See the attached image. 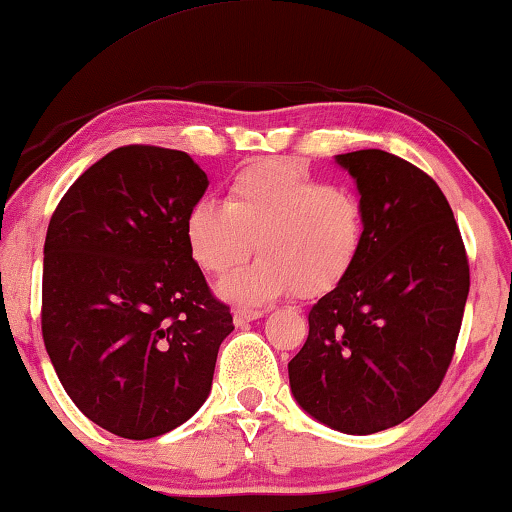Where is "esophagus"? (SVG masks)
<instances>
[{"label": "esophagus", "mask_w": 512, "mask_h": 512, "mask_svg": "<svg viewBox=\"0 0 512 512\" xmlns=\"http://www.w3.org/2000/svg\"><path fill=\"white\" fill-rule=\"evenodd\" d=\"M264 315V310H253V308H236L234 310V324H246V322H255Z\"/></svg>", "instance_id": "obj_1"}]
</instances>
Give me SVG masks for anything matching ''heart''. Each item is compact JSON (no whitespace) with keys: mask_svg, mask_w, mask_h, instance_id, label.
Listing matches in <instances>:
<instances>
[{"mask_svg":"<svg viewBox=\"0 0 512 512\" xmlns=\"http://www.w3.org/2000/svg\"><path fill=\"white\" fill-rule=\"evenodd\" d=\"M368 213L354 190L329 186L292 160H266L236 172L225 204L202 197L186 216V243L195 264L227 276V301L266 303L299 292L317 296L340 285L361 257Z\"/></svg>","mask_w":512,"mask_h":512,"instance_id":"b5f03b06","label":"heart"}]
</instances>
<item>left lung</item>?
Masks as SVG:
<instances>
[{"label":"left lung","mask_w":512,"mask_h":512,"mask_svg":"<svg viewBox=\"0 0 512 512\" xmlns=\"http://www.w3.org/2000/svg\"><path fill=\"white\" fill-rule=\"evenodd\" d=\"M335 163L356 181L368 239L347 278L310 308L289 386L331 430L375 434L437 393L462 326L469 262L451 204L425 172L381 149Z\"/></svg>","instance_id":"1"}]
</instances>
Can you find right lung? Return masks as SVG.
Listing matches in <instances>:
<instances>
[{
  "mask_svg": "<svg viewBox=\"0 0 512 512\" xmlns=\"http://www.w3.org/2000/svg\"><path fill=\"white\" fill-rule=\"evenodd\" d=\"M207 186L183 151L131 144L80 174L50 218L45 349L75 407L117 437L186 423L234 331L186 243V216Z\"/></svg>",
  "mask_w": 512,
  "mask_h": 512,
  "instance_id": "right-lung-1",
  "label": "right lung"
}]
</instances>
